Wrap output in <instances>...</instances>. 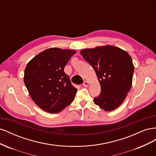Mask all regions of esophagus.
Masks as SVG:
<instances>
[{
	"instance_id": "34e87169",
	"label": "esophagus",
	"mask_w": 156,
	"mask_h": 156,
	"mask_svg": "<svg viewBox=\"0 0 156 156\" xmlns=\"http://www.w3.org/2000/svg\"><path fill=\"white\" fill-rule=\"evenodd\" d=\"M88 84H89V83H88V82L87 81H84L83 84V85L84 87H88Z\"/></svg>"
}]
</instances>
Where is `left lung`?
<instances>
[{
  "mask_svg": "<svg viewBox=\"0 0 156 156\" xmlns=\"http://www.w3.org/2000/svg\"><path fill=\"white\" fill-rule=\"evenodd\" d=\"M81 54L95 70L101 84L94 103L106 111L119 107L132 85L134 66L130 55L112 45L84 49Z\"/></svg>",
  "mask_w": 156,
  "mask_h": 156,
  "instance_id": "1",
  "label": "left lung"
}]
</instances>
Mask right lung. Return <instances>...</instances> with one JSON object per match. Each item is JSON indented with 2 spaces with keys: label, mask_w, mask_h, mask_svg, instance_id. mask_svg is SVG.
<instances>
[{
  "label": "right lung",
  "mask_w": 156,
  "mask_h": 156,
  "mask_svg": "<svg viewBox=\"0 0 156 156\" xmlns=\"http://www.w3.org/2000/svg\"><path fill=\"white\" fill-rule=\"evenodd\" d=\"M76 51L49 48L34 56L25 69L24 82L32 100L41 109L58 113L75 99V88L64 69Z\"/></svg>",
  "instance_id": "add662e5"
}]
</instances>
